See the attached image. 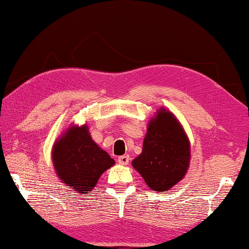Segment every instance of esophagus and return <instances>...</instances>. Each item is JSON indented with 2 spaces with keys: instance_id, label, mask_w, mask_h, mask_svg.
Masks as SVG:
<instances>
[{
  "instance_id": "obj_1",
  "label": "esophagus",
  "mask_w": 249,
  "mask_h": 249,
  "mask_svg": "<svg viewBox=\"0 0 249 249\" xmlns=\"http://www.w3.org/2000/svg\"><path fill=\"white\" fill-rule=\"evenodd\" d=\"M129 160H130V158L128 155H121L118 158V162L121 165H127L129 163Z\"/></svg>"
}]
</instances>
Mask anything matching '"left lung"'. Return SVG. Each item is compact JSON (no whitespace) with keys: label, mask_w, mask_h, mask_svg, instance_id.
<instances>
[{"label":"left lung","mask_w":249,"mask_h":249,"mask_svg":"<svg viewBox=\"0 0 249 249\" xmlns=\"http://www.w3.org/2000/svg\"><path fill=\"white\" fill-rule=\"evenodd\" d=\"M189 159V141L181 124L171 112L161 108L149 122L142 152L132 165L149 188L166 192L185 177Z\"/></svg>","instance_id":"left-lung-1"}]
</instances>
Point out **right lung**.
Instances as JSON below:
<instances>
[{
    "label": "right lung",
    "instance_id": "1",
    "mask_svg": "<svg viewBox=\"0 0 249 249\" xmlns=\"http://www.w3.org/2000/svg\"><path fill=\"white\" fill-rule=\"evenodd\" d=\"M52 159L59 178L81 194L93 189L102 173L114 164L91 139L87 125L68 129L54 145Z\"/></svg>",
    "mask_w": 249,
    "mask_h": 249
}]
</instances>
